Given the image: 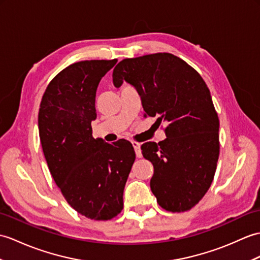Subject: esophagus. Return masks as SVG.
<instances>
[{"label":"esophagus","instance_id":"34e87169","mask_svg":"<svg viewBox=\"0 0 260 260\" xmlns=\"http://www.w3.org/2000/svg\"><path fill=\"white\" fill-rule=\"evenodd\" d=\"M132 145L133 147H134L135 149V153H136V156L138 158L142 157V150H141V144L137 143V142H132Z\"/></svg>","mask_w":260,"mask_h":260}]
</instances>
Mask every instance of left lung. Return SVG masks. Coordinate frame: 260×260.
Masks as SVG:
<instances>
[{
	"instance_id": "1",
	"label": "left lung",
	"mask_w": 260,
	"mask_h": 260,
	"mask_svg": "<svg viewBox=\"0 0 260 260\" xmlns=\"http://www.w3.org/2000/svg\"><path fill=\"white\" fill-rule=\"evenodd\" d=\"M131 84L145 113L166 123V138L142 145L154 166L150 189L161 208L189 210L212 185L219 156V119L202 76L182 58L156 53L125 58L113 71L115 87Z\"/></svg>"
}]
</instances>
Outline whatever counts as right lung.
I'll list each match as a JSON object with an SVG mask.
<instances>
[{
    "label": "right lung",
    "mask_w": 260,
    "mask_h": 260,
    "mask_svg": "<svg viewBox=\"0 0 260 260\" xmlns=\"http://www.w3.org/2000/svg\"><path fill=\"white\" fill-rule=\"evenodd\" d=\"M116 62L71 64L48 84L39 112L40 140L52 177L66 202L94 220L112 219L122 212L135 160L128 141L108 144L92 135L96 89Z\"/></svg>",
    "instance_id": "obj_1"
}]
</instances>
